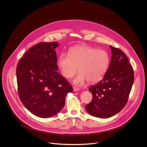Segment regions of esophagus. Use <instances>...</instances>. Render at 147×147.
<instances>
[{
	"instance_id": "esophagus-1",
	"label": "esophagus",
	"mask_w": 147,
	"mask_h": 147,
	"mask_svg": "<svg viewBox=\"0 0 147 147\" xmlns=\"http://www.w3.org/2000/svg\"><path fill=\"white\" fill-rule=\"evenodd\" d=\"M80 90V89L79 88H77V87H73V91H78Z\"/></svg>"
}]
</instances>
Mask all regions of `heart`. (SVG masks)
<instances>
[{"mask_svg":"<svg viewBox=\"0 0 147 147\" xmlns=\"http://www.w3.org/2000/svg\"><path fill=\"white\" fill-rule=\"evenodd\" d=\"M109 62V55L106 51L83 45L71 48L68 54L62 53L57 65L66 78L74 76L79 68L80 73L73 80V83L83 85L88 81L95 83L101 80L107 71Z\"/></svg>","mask_w":147,"mask_h":147,"instance_id":"heart-1","label":"heart"}]
</instances>
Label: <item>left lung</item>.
Instances as JSON below:
<instances>
[{"label": "left lung", "instance_id": "1", "mask_svg": "<svg viewBox=\"0 0 147 147\" xmlns=\"http://www.w3.org/2000/svg\"><path fill=\"white\" fill-rule=\"evenodd\" d=\"M112 56L104 78L89 88L92 100L85 106L91 116L101 119L111 117L125 106L134 82L132 65L125 53L110 46Z\"/></svg>", "mask_w": 147, "mask_h": 147}]
</instances>
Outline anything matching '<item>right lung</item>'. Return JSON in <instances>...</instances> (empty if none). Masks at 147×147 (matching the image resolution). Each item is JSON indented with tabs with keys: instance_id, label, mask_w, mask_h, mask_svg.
Returning <instances> with one entry per match:
<instances>
[{
	"instance_id": "1",
	"label": "right lung",
	"mask_w": 147,
	"mask_h": 147,
	"mask_svg": "<svg viewBox=\"0 0 147 147\" xmlns=\"http://www.w3.org/2000/svg\"><path fill=\"white\" fill-rule=\"evenodd\" d=\"M57 42H42L31 47L16 67L19 96L35 116L47 118L56 115L65 105L73 87L57 70Z\"/></svg>"
}]
</instances>
